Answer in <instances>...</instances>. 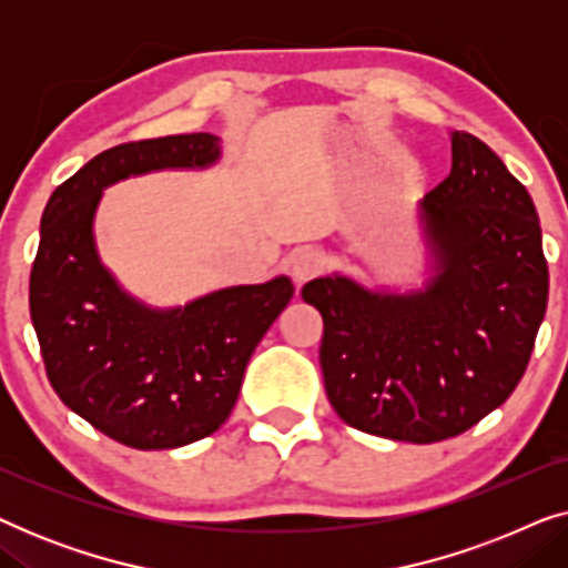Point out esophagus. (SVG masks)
Listing matches in <instances>:
<instances>
[{"mask_svg":"<svg viewBox=\"0 0 568 568\" xmlns=\"http://www.w3.org/2000/svg\"><path fill=\"white\" fill-rule=\"evenodd\" d=\"M325 268V255L315 247H302L292 255V276L297 284H305L315 278Z\"/></svg>","mask_w":568,"mask_h":568,"instance_id":"obj_1","label":"esophagus"}]
</instances>
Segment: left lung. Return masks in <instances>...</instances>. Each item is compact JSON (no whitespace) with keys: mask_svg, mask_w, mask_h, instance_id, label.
<instances>
[{"mask_svg":"<svg viewBox=\"0 0 568 568\" xmlns=\"http://www.w3.org/2000/svg\"><path fill=\"white\" fill-rule=\"evenodd\" d=\"M434 255L426 290L369 292L354 278L302 286L321 310L331 406L354 429L432 445L509 398L548 305V263L530 193L491 146L453 134V170L422 201Z\"/></svg>","mask_w":568,"mask_h":568,"instance_id":"8db88e82","label":"left lung"}]
</instances>
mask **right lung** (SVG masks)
<instances>
[{
	"label": "right lung",
	"instance_id": "1",
	"mask_svg": "<svg viewBox=\"0 0 568 568\" xmlns=\"http://www.w3.org/2000/svg\"><path fill=\"white\" fill-rule=\"evenodd\" d=\"M220 160L214 134H175L100 152L51 193L30 271V317L64 406L121 445L173 449L227 422L247 359L290 305L286 276L230 286L175 310L131 300L98 258L92 220L105 185Z\"/></svg>",
	"mask_w": 568,
	"mask_h": 568
}]
</instances>
